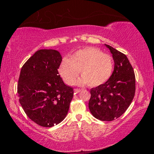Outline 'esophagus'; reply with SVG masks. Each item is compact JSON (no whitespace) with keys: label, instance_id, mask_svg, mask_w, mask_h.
Here are the masks:
<instances>
[{"label":"esophagus","instance_id":"obj_1","mask_svg":"<svg viewBox=\"0 0 154 154\" xmlns=\"http://www.w3.org/2000/svg\"><path fill=\"white\" fill-rule=\"evenodd\" d=\"M75 94H77V93H79L81 91H82V90H80V89H77V88H76V89H75Z\"/></svg>","mask_w":154,"mask_h":154}]
</instances>
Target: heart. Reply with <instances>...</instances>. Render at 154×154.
Returning <instances> with one entry per match:
<instances>
[{
  "label": "heart",
  "mask_w": 154,
  "mask_h": 154,
  "mask_svg": "<svg viewBox=\"0 0 154 154\" xmlns=\"http://www.w3.org/2000/svg\"><path fill=\"white\" fill-rule=\"evenodd\" d=\"M113 71L112 57L96 48H86L77 51L69 59L65 58L58 71L67 84L73 85L79 75L77 83L97 87L107 82Z\"/></svg>",
  "instance_id": "b5f03b06"
}]
</instances>
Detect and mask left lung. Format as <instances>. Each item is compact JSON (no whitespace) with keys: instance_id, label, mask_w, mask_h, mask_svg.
Listing matches in <instances>:
<instances>
[{"instance_id":"left-lung-1","label":"left lung","mask_w":154,"mask_h":154,"mask_svg":"<svg viewBox=\"0 0 154 154\" xmlns=\"http://www.w3.org/2000/svg\"><path fill=\"white\" fill-rule=\"evenodd\" d=\"M113 55L115 66L107 82L90 90L89 109L101 121H113L127 110L135 94L134 69L126 56L105 45Z\"/></svg>"}]
</instances>
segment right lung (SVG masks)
<instances>
[{
  "mask_svg": "<svg viewBox=\"0 0 154 154\" xmlns=\"http://www.w3.org/2000/svg\"><path fill=\"white\" fill-rule=\"evenodd\" d=\"M62 56L54 49L36 51L23 65L17 84L20 103L31 120L52 127L63 120L73 97L58 69Z\"/></svg>",
  "mask_w": 154,
  "mask_h": 154,
  "instance_id": "add662e5",
  "label": "right lung"
}]
</instances>
